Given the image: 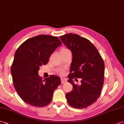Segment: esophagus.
Wrapping results in <instances>:
<instances>
[{
  "instance_id": "34e87169",
  "label": "esophagus",
  "mask_w": 124,
  "mask_h": 124,
  "mask_svg": "<svg viewBox=\"0 0 124 124\" xmlns=\"http://www.w3.org/2000/svg\"><path fill=\"white\" fill-rule=\"evenodd\" d=\"M61 83L62 84H64L67 82V79L61 77Z\"/></svg>"
}]
</instances>
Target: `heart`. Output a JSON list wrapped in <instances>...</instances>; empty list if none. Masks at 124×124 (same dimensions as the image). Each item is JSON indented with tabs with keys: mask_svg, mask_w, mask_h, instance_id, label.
Returning <instances> with one entry per match:
<instances>
[{
	"mask_svg": "<svg viewBox=\"0 0 124 124\" xmlns=\"http://www.w3.org/2000/svg\"><path fill=\"white\" fill-rule=\"evenodd\" d=\"M61 73H63V72H61Z\"/></svg>",
	"mask_w": 124,
	"mask_h": 124,
	"instance_id": "obj_1",
	"label": "heart"
}]
</instances>
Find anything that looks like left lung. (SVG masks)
Returning <instances> with one entry per match:
<instances>
[{
  "instance_id": "left-lung-1",
  "label": "left lung",
  "mask_w": 124,
  "mask_h": 124,
  "mask_svg": "<svg viewBox=\"0 0 124 124\" xmlns=\"http://www.w3.org/2000/svg\"><path fill=\"white\" fill-rule=\"evenodd\" d=\"M60 38L72 55L68 81L73 89L65 94L67 102L74 108H86L101 95L104 83V61L96 47L86 38L73 33ZM75 78H82L80 85L74 83Z\"/></svg>"
}]
</instances>
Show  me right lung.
Returning a JSON list of instances; mask_svg holds the SVG:
<instances>
[{
	"label": "right lung",
	"instance_id": "right-lung-1",
	"mask_svg": "<svg viewBox=\"0 0 124 124\" xmlns=\"http://www.w3.org/2000/svg\"><path fill=\"white\" fill-rule=\"evenodd\" d=\"M61 44L56 37L39 35L27 39L16 51L11 67L13 81L18 95L27 103L43 107L52 101L54 91L61 83V79L51 75L43 80L38 71Z\"/></svg>",
	"mask_w": 124,
	"mask_h": 124
}]
</instances>
